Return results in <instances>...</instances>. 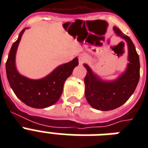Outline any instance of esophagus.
Masks as SVG:
<instances>
[{"mask_svg":"<svg viewBox=\"0 0 148 148\" xmlns=\"http://www.w3.org/2000/svg\"><path fill=\"white\" fill-rule=\"evenodd\" d=\"M87 61V57L85 55H80L79 56V65H82Z\"/></svg>","mask_w":148,"mask_h":148,"instance_id":"34e87169","label":"esophagus"}]
</instances>
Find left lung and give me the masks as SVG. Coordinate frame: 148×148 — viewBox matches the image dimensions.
Wrapping results in <instances>:
<instances>
[{
	"label": "left lung",
	"mask_w": 148,
	"mask_h": 148,
	"mask_svg": "<svg viewBox=\"0 0 148 148\" xmlns=\"http://www.w3.org/2000/svg\"><path fill=\"white\" fill-rule=\"evenodd\" d=\"M113 30L127 43L129 62L125 72L116 80L103 81L84 64L87 70L84 79L85 96L90 106L99 110H112L122 106L134 93L140 79L139 56L134 45L119 28L114 27Z\"/></svg>",
	"instance_id": "8db88e82"
}]
</instances>
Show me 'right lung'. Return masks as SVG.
<instances>
[{"label": "right lung", "instance_id": "right-lung-1", "mask_svg": "<svg viewBox=\"0 0 148 148\" xmlns=\"http://www.w3.org/2000/svg\"><path fill=\"white\" fill-rule=\"evenodd\" d=\"M24 28L18 40L14 42L9 51L6 62V73L9 84L18 99L33 108H45L56 103L63 90L64 82L69 77L75 66L79 65L78 58L58 66L55 70L41 79H30L23 76L15 66V55Z\"/></svg>", "mask_w": 148, "mask_h": 148}]
</instances>
